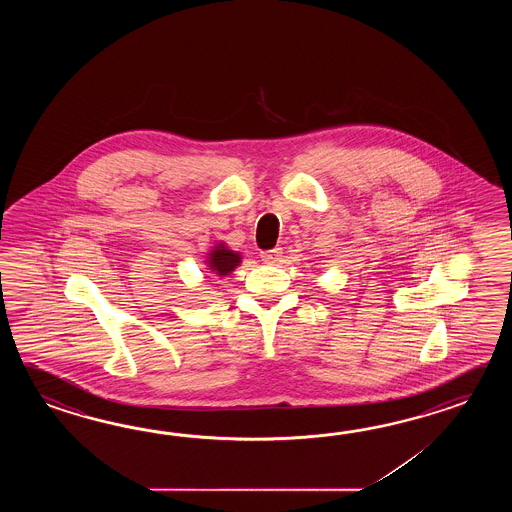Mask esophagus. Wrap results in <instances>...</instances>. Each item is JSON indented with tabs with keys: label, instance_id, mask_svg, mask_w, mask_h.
Here are the masks:
<instances>
[{
	"label": "esophagus",
	"instance_id": "obj_1",
	"mask_svg": "<svg viewBox=\"0 0 512 512\" xmlns=\"http://www.w3.org/2000/svg\"><path fill=\"white\" fill-rule=\"evenodd\" d=\"M261 260L265 261V263H276V261L282 260V249L274 247L271 251L261 252Z\"/></svg>",
	"mask_w": 512,
	"mask_h": 512
}]
</instances>
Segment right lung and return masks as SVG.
Returning a JSON list of instances; mask_svg holds the SVG:
<instances>
[{
  "mask_svg": "<svg viewBox=\"0 0 512 512\" xmlns=\"http://www.w3.org/2000/svg\"><path fill=\"white\" fill-rule=\"evenodd\" d=\"M208 271L212 272L214 276H229L230 272L234 271L241 263V252L232 251L227 247V243L219 241L216 243L210 252L207 254Z\"/></svg>",
  "mask_w": 512,
  "mask_h": 512,
  "instance_id": "add662e5",
  "label": "right lung"
}]
</instances>
